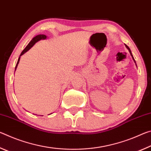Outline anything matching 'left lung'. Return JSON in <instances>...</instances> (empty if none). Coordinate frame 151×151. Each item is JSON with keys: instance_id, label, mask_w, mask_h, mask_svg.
<instances>
[{"instance_id": "1", "label": "left lung", "mask_w": 151, "mask_h": 151, "mask_svg": "<svg viewBox=\"0 0 151 151\" xmlns=\"http://www.w3.org/2000/svg\"><path fill=\"white\" fill-rule=\"evenodd\" d=\"M124 45H125V44H124ZM125 46H126V47L127 48V49H128V50H129V51L130 54H131V55L132 56V59H133V60H134V63H136V62H135V60H134V57H133V56H132V55L131 50H130V48H129V47H128V46H127V45H125Z\"/></svg>"}]
</instances>
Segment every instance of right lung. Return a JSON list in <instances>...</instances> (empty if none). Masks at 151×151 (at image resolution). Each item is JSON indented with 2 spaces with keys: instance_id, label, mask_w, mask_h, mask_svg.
I'll return each instance as SVG.
<instances>
[{
  "instance_id": "1",
  "label": "right lung",
  "mask_w": 151,
  "mask_h": 151,
  "mask_svg": "<svg viewBox=\"0 0 151 151\" xmlns=\"http://www.w3.org/2000/svg\"><path fill=\"white\" fill-rule=\"evenodd\" d=\"M47 39V36L46 35H37L35 37L33 38V39L31 40V41H30L29 44H28V45L26 47H25L24 49L22 51L21 54H20V57L19 58V59H18V61H17V65L16 66H15V70H16L17 68V66L18 65H19V61H20V56L22 55L23 54H24L25 52H27L28 50H29L30 48H32L33 47V45H34L36 42H37V41H39V40H41V39Z\"/></svg>"
}]
</instances>
